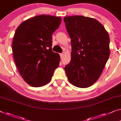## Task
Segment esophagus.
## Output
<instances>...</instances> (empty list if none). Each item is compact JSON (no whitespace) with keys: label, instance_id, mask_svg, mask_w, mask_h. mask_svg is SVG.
<instances>
[{"label":"esophagus","instance_id":"esophagus-1","mask_svg":"<svg viewBox=\"0 0 121 121\" xmlns=\"http://www.w3.org/2000/svg\"><path fill=\"white\" fill-rule=\"evenodd\" d=\"M60 58H62L63 57V53H60Z\"/></svg>","mask_w":121,"mask_h":121}]
</instances>
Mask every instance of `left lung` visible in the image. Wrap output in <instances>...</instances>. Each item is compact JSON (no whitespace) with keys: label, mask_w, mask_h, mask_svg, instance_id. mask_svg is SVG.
<instances>
[{"label":"left lung","mask_w":121,"mask_h":121,"mask_svg":"<svg viewBox=\"0 0 121 121\" xmlns=\"http://www.w3.org/2000/svg\"><path fill=\"white\" fill-rule=\"evenodd\" d=\"M71 38V60L64 68L69 81L78 88L91 86L99 78L110 56V38L102 24L81 16L64 18Z\"/></svg>","instance_id":"left-lung-1"}]
</instances>
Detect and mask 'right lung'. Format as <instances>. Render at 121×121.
Returning a JSON list of instances; mask_svg holds the SVG:
<instances>
[{
	"instance_id": "add662e5",
	"label": "right lung",
	"mask_w": 121,
	"mask_h": 121,
	"mask_svg": "<svg viewBox=\"0 0 121 121\" xmlns=\"http://www.w3.org/2000/svg\"><path fill=\"white\" fill-rule=\"evenodd\" d=\"M61 22L59 17L39 15L24 21L16 30L12 48L14 60L31 86L48 84L59 66L60 56L52 50V36Z\"/></svg>"
}]
</instances>
